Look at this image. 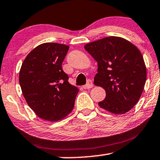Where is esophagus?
<instances>
[{
	"label": "esophagus",
	"instance_id": "esophagus-1",
	"mask_svg": "<svg viewBox=\"0 0 160 160\" xmlns=\"http://www.w3.org/2000/svg\"><path fill=\"white\" fill-rule=\"evenodd\" d=\"M92 87H93V83H92V81H91V80H88L87 84H86V85H84L83 88L89 89V88H92Z\"/></svg>",
	"mask_w": 160,
	"mask_h": 160
}]
</instances>
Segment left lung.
<instances>
[{
    "instance_id": "obj_1",
    "label": "left lung",
    "mask_w": 160,
    "mask_h": 160,
    "mask_svg": "<svg viewBox=\"0 0 160 160\" xmlns=\"http://www.w3.org/2000/svg\"><path fill=\"white\" fill-rule=\"evenodd\" d=\"M85 49L98 62L94 85L106 92L99 106L115 114L128 112L138 102L147 80V68L140 50L118 37L92 42Z\"/></svg>"
}]
</instances>
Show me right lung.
<instances>
[{
  "mask_svg": "<svg viewBox=\"0 0 160 160\" xmlns=\"http://www.w3.org/2000/svg\"><path fill=\"white\" fill-rule=\"evenodd\" d=\"M68 46L46 42L33 49L22 64L19 82L26 101L39 118L58 121L72 111L78 88L68 82L62 64Z\"/></svg>",
  "mask_w": 160,
  "mask_h": 160,
  "instance_id": "1",
  "label": "right lung"
}]
</instances>
